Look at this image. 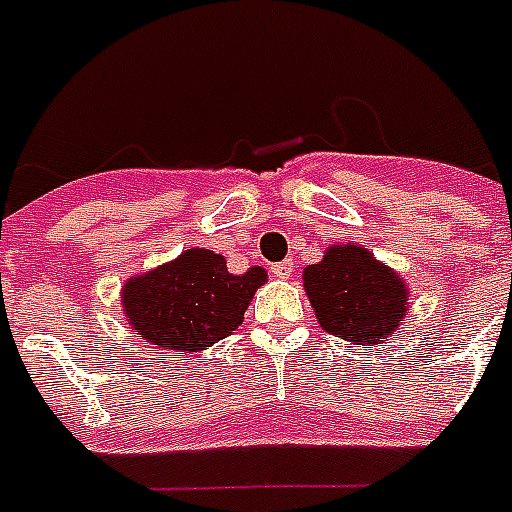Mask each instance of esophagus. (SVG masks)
<instances>
[{
    "label": "esophagus",
    "mask_w": 512,
    "mask_h": 512,
    "mask_svg": "<svg viewBox=\"0 0 512 512\" xmlns=\"http://www.w3.org/2000/svg\"><path fill=\"white\" fill-rule=\"evenodd\" d=\"M292 270H294L292 260H284V263L270 265V273H273L276 278H289V276H292Z\"/></svg>",
    "instance_id": "esophagus-1"
}]
</instances>
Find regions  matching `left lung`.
I'll return each mask as SVG.
<instances>
[{
    "instance_id": "8db88e82",
    "label": "left lung",
    "mask_w": 512,
    "mask_h": 512,
    "mask_svg": "<svg viewBox=\"0 0 512 512\" xmlns=\"http://www.w3.org/2000/svg\"><path fill=\"white\" fill-rule=\"evenodd\" d=\"M302 284L323 331L363 347H384L410 307L405 278L363 244H331Z\"/></svg>"
}]
</instances>
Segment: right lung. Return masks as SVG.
Here are the masks:
<instances>
[{
	"label": "right lung",
	"mask_w": 512,
	"mask_h": 512,
	"mask_svg": "<svg viewBox=\"0 0 512 512\" xmlns=\"http://www.w3.org/2000/svg\"><path fill=\"white\" fill-rule=\"evenodd\" d=\"M265 281L268 273L260 265L234 276L226 257L191 247L176 260L128 278L120 289V305L141 339L186 355L234 334Z\"/></svg>",
	"instance_id": "right-lung-1"
}]
</instances>
